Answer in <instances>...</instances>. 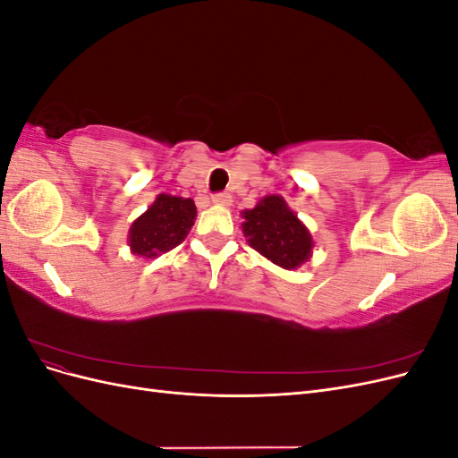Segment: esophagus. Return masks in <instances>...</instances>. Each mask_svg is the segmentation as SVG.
Here are the masks:
<instances>
[{"mask_svg": "<svg viewBox=\"0 0 458 458\" xmlns=\"http://www.w3.org/2000/svg\"><path fill=\"white\" fill-rule=\"evenodd\" d=\"M212 202L219 204V206H231L233 199L229 192H216V195H212Z\"/></svg>", "mask_w": 458, "mask_h": 458, "instance_id": "obj_1", "label": "esophagus"}]
</instances>
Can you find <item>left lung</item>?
Wrapping results in <instances>:
<instances>
[{"label": "left lung", "mask_w": 458, "mask_h": 458, "mask_svg": "<svg viewBox=\"0 0 458 458\" xmlns=\"http://www.w3.org/2000/svg\"><path fill=\"white\" fill-rule=\"evenodd\" d=\"M242 216L244 237L261 256L284 269H294L310 259L311 234L283 197H266Z\"/></svg>", "instance_id": "left-lung-1"}]
</instances>
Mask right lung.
I'll use <instances>...</instances> for the list:
<instances>
[{"instance_id":"add662e5","label":"right lung","mask_w":458,"mask_h":458,"mask_svg":"<svg viewBox=\"0 0 458 458\" xmlns=\"http://www.w3.org/2000/svg\"><path fill=\"white\" fill-rule=\"evenodd\" d=\"M197 206L191 199L158 195L155 204L133 221L130 246L137 256L155 258L182 244L195 224Z\"/></svg>"}]
</instances>
